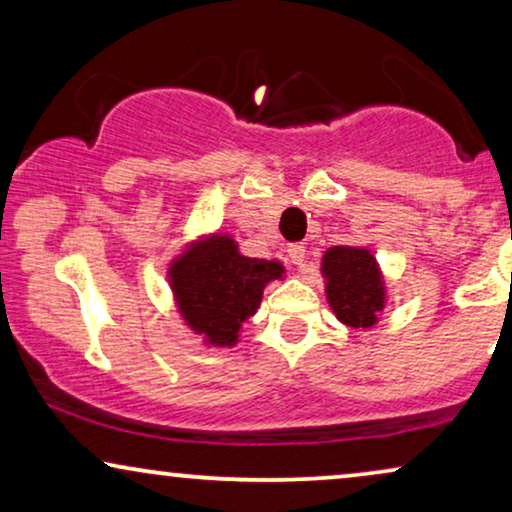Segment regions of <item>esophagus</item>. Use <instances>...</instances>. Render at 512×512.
I'll use <instances>...</instances> for the list:
<instances>
[{
	"label": "esophagus",
	"mask_w": 512,
	"mask_h": 512,
	"mask_svg": "<svg viewBox=\"0 0 512 512\" xmlns=\"http://www.w3.org/2000/svg\"><path fill=\"white\" fill-rule=\"evenodd\" d=\"M289 261L293 263V265H303V261H305V247L303 244H291L289 247Z\"/></svg>",
	"instance_id": "esophagus-1"
}]
</instances>
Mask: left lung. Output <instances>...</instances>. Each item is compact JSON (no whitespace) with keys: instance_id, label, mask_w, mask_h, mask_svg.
I'll return each instance as SVG.
<instances>
[{"instance_id":"left-lung-1","label":"left lung","mask_w":512,"mask_h":512,"mask_svg":"<svg viewBox=\"0 0 512 512\" xmlns=\"http://www.w3.org/2000/svg\"><path fill=\"white\" fill-rule=\"evenodd\" d=\"M324 293L335 317L354 331L373 328L389 305L387 279L366 247H331L319 265Z\"/></svg>"}]
</instances>
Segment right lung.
<instances>
[{
    "mask_svg": "<svg viewBox=\"0 0 512 512\" xmlns=\"http://www.w3.org/2000/svg\"><path fill=\"white\" fill-rule=\"evenodd\" d=\"M284 265L240 254L228 233H209L188 242L170 261L167 282L186 328L205 347H235L242 326L263 300L270 282L284 279Z\"/></svg>",
    "mask_w": 512,
    "mask_h": 512,
    "instance_id": "1",
    "label": "right lung"
}]
</instances>
